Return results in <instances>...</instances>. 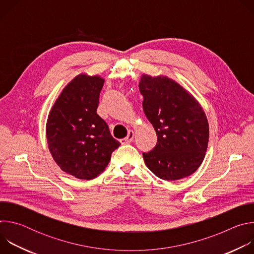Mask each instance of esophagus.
<instances>
[{
    "label": "esophagus",
    "instance_id": "1",
    "mask_svg": "<svg viewBox=\"0 0 254 254\" xmlns=\"http://www.w3.org/2000/svg\"><path fill=\"white\" fill-rule=\"evenodd\" d=\"M133 136H134V131L133 130H129L127 132V135L125 138L121 139V142L122 143H128V142H130L133 139Z\"/></svg>",
    "mask_w": 254,
    "mask_h": 254
}]
</instances>
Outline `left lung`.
<instances>
[{
	"instance_id": "1",
	"label": "left lung",
	"mask_w": 254,
	"mask_h": 254,
	"mask_svg": "<svg viewBox=\"0 0 254 254\" xmlns=\"http://www.w3.org/2000/svg\"><path fill=\"white\" fill-rule=\"evenodd\" d=\"M144 115L158 142L143 153L147 167L160 179L186 178L201 166L208 148L209 124L199 101L167 75L142 74L138 84Z\"/></svg>"
}]
</instances>
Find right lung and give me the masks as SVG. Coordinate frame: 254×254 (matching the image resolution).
<instances>
[{
    "label": "right lung",
    "instance_id": "add662e5",
    "mask_svg": "<svg viewBox=\"0 0 254 254\" xmlns=\"http://www.w3.org/2000/svg\"><path fill=\"white\" fill-rule=\"evenodd\" d=\"M103 83L99 75H76L58 95L46 123L53 160L63 172L80 180L99 176L121 146L96 114Z\"/></svg>",
    "mask_w": 254,
    "mask_h": 254
}]
</instances>
